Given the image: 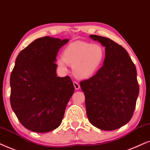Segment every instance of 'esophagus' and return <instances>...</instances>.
<instances>
[{
	"mask_svg": "<svg viewBox=\"0 0 150 150\" xmlns=\"http://www.w3.org/2000/svg\"><path fill=\"white\" fill-rule=\"evenodd\" d=\"M73 85H74V87H75V90H78V89H79V88H80V86H79V83L76 82V81H73Z\"/></svg>",
	"mask_w": 150,
	"mask_h": 150,
	"instance_id": "obj_1",
	"label": "esophagus"
}]
</instances>
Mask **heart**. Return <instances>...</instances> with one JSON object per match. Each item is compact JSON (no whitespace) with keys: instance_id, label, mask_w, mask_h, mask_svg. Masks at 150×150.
<instances>
[{"instance_id":"heart-1","label":"heart","mask_w":150,"mask_h":150,"mask_svg":"<svg viewBox=\"0 0 150 150\" xmlns=\"http://www.w3.org/2000/svg\"><path fill=\"white\" fill-rule=\"evenodd\" d=\"M105 57L103 47L98 44L76 41L65 48L63 56L56 59L59 69L67 71L68 65H73V72L77 77L88 78L93 75L102 65Z\"/></svg>"}]
</instances>
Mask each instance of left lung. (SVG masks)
Wrapping results in <instances>:
<instances>
[{"instance_id": "obj_1", "label": "left lung", "mask_w": 150, "mask_h": 150, "mask_svg": "<svg viewBox=\"0 0 150 150\" xmlns=\"http://www.w3.org/2000/svg\"><path fill=\"white\" fill-rule=\"evenodd\" d=\"M105 47L103 66L94 76L81 81L88 119L103 130L126 124L134 111L139 93L136 67L128 53L112 40L90 35Z\"/></svg>"}]
</instances>
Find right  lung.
Instances as JSON below:
<instances>
[{"instance_id":"1","label":"right lung","mask_w":150,"mask_h":150,"mask_svg":"<svg viewBox=\"0 0 150 150\" xmlns=\"http://www.w3.org/2000/svg\"><path fill=\"white\" fill-rule=\"evenodd\" d=\"M69 42L45 36L19 53L10 77V103L21 124L32 132H48L62 121L74 93L69 76H57V54Z\"/></svg>"}]
</instances>
